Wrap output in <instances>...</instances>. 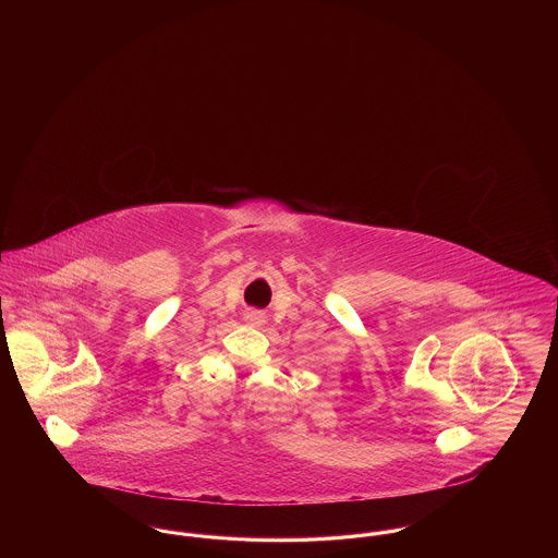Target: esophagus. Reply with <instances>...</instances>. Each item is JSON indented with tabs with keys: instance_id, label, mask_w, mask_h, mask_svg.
<instances>
[{
	"instance_id": "1",
	"label": "esophagus",
	"mask_w": 558,
	"mask_h": 558,
	"mask_svg": "<svg viewBox=\"0 0 558 558\" xmlns=\"http://www.w3.org/2000/svg\"><path fill=\"white\" fill-rule=\"evenodd\" d=\"M246 319H248L251 324H262V316H257V314H248Z\"/></svg>"
}]
</instances>
